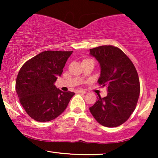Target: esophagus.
I'll use <instances>...</instances> for the list:
<instances>
[{"label":"esophagus","mask_w":158,"mask_h":158,"mask_svg":"<svg viewBox=\"0 0 158 158\" xmlns=\"http://www.w3.org/2000/svg\"><path fill=\"white\" fill-rule=\"evenodd\" d=\"M77 93H78V94H86V91L83 90H77Z\"/></svg>","instance_id":"1"}]
</instances>
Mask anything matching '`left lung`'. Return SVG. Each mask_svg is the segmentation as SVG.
<instances>
[{
    "label": "left lung",
    "mask_w": 158,
    "mask_h": 158,
    "mask_svg": "<svg viewBox=\"0 0 158 158\" xmlns=\"http://www.w3.org/2000/svg\"><path fill=\"white\" fill-rule=\"evenodd\" d=\"M100 64L98 83L107 87V96H99L89 108L99 124L106 127L122 124L135 111L140 93L137 70L129 58L118 47L104 45L90 49Z\"/></svg>",
    "instance_id": "8db88e82"
}]
</instances>
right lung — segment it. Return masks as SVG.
Returning <instances> with one entry per match:
<instances>
[{"label":"right lung","mask_w":158,"mask_h":158,"mask_svg":"<svg viewBox=\"0 0 158 158\" xmlns=\"http://www.w3.org/2000/svg\"><path fill=\"white\" fill-rule=\"evenodd\" d=\"M73 51H44L23 64L17 75L16 90L30 117L37 122L55 119L68 106L75 93L55 85Z\"/></svg>","instance_id":"right-lung-1"}]
</instances>
